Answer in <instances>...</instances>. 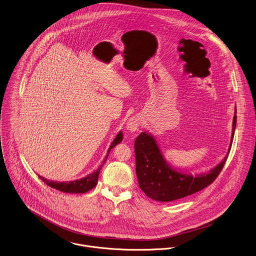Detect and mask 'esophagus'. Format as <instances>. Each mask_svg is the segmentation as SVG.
Here are the masks:
<instances>
[{
  "label": "esophagus",
  "mask_w": 256,
  "mask_h": 256,
  "mask_svg": "<svg viewBox=\"0 0 256 256\" xmlns=\"http://www.w3.org/2000/svg\"><path fill=\"white\" fill-rule=\"evenodd\" d=\"M140 124H142V120L140 116H132L130 118H128V120L126 122V130L134 132L138 130Z\"/></svg>",
  "instance_id": "34e87169"
}]
</instances>
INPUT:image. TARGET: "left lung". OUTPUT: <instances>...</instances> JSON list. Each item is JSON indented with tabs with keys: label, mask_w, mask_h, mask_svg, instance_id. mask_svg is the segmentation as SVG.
<instances>
[{
	"label": "left lung",
	"mask_w": 256,
	"mask_h": 256,
	"mask_svg": "<svg viewBox=\"0 0 256 256\" xmlns=\"http://www.w3.org/2000/svg\"><path fill=\"white\" fill-rule=\"evenodd\" d=\"M236 108L232 122V134L228 154L224 160L208 173L185 174L174 169L164 158L155 138L148 132H142L134 142L136 175L140 188L150 199L159 202H171L185 198L210 185L228 159L236 126Z\"/></svg>",
	"instance_id": "left-lung-1"
}]
</instances>
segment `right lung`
<instances>
[{"label": "right lung", "instance_id": "1", "mask_svg": "<svg viewBox=\"0 0 256 256\" xmlns=\"http://www.w3.org/2000/svg\"><path fill=\"white\" fill-rule=\"evenodd\" d=\"M122 132H120L118 134V136H116V138L114 140V142H112L110 146L108 148V154L106 155L104 161L102 162V164L99 166V168L94 172V173H91L89 174L88 176L84 177V178H81V179H78V180H75V181H69V182H56V181H50V180H48L42 176H40V178L46 184L48 185L50 187L54 188L58 191H61V192H64V193H76V194H83V193H86L88 191H90L91 189H93L97 183H98V178H99V174H100V171L102 169V165L104 164V162L106 161V158L108 156V152H110V150H112L118 144L122 142Z\"/></svg>", "mask_w": 256, "mask_h": 256}]
</instances>
